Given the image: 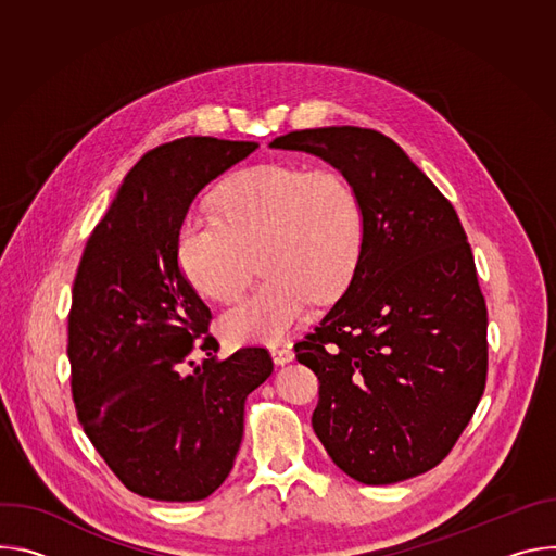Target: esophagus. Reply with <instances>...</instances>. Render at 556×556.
Here are the masks:
<instances>
[{
  "mask_svg": "<svg viewBox=\"0 0 556 556\" xmlns=\"http://www.w3.org/2000/svg\"><path fill=\"white\" fill-rule=\"evenodd\" d=\"M270 354H273V361L277 363V365H286V363H290V361H294V350L290 348V345H281V348H273L270 350Z\"/></svg>",
  "mask_w": 556,
  "mask_h": 556,
  "instance_id": "obj_1",
  "label": "esophagus"
}]
</instances>
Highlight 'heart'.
I'll list each match as a JSON object with an SVG mask.
<instances>
[{"mask_svg":"<svg viewBox=\"0 0 556 556\" xmlns=\"http://www.w3.org/2000/svg\"><path fill=\"white\" fill-rule=\"evenodd\" d=\"M187 281L215 303H235L255 275L268 277L219 321L230 343H277L303 324L314 301L337 299L365 251V208L332 169L262 165L228 180L217 215H191L178 232Z\"/></svg>","mask_w":556,"mask_h":556,"instance_id":"b5f03b06","label":"heart"}]
</instances>
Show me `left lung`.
<instances>
[{"instance_id": "obj_1", "label": "left lung", "mask_w": 556, "mask_h": 556, "mask_svg": "<svg viewBox=\"0 0 556 556\" xmlns=\"http://www.w3.org/2000/svg\"><path fill=\"white\" fill-rule=\"evenodd\" d=\"M270 147L321 157L365 208V251L348 290L294 345L321 382L312 429L361 484L416 478L448 455L486 384V301L459 217L374 129L290 131Z\"/></svg>"}]
</instances>
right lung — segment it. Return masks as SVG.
<instances>
[{"label": "right lung", "mask_w": 556, "mask_h": 556, "mask_svg": "<svg viewBox=\"0 0 556 556\" xmlns=\"http://www.w3.org/2000/svg\"><path fill=\"white\" fill-rule=\"evenodd\" d=\"M260 144L185 136L144 153L92 230L72 288L67 358L86 435L134 493L198 502L228 478L247 395L273 374L264 348L217 361L211 309L178 264L195 195ZM200 346L210 358L186 371Z\"/></svg>", "instance_id": "1"}]
</instances>
